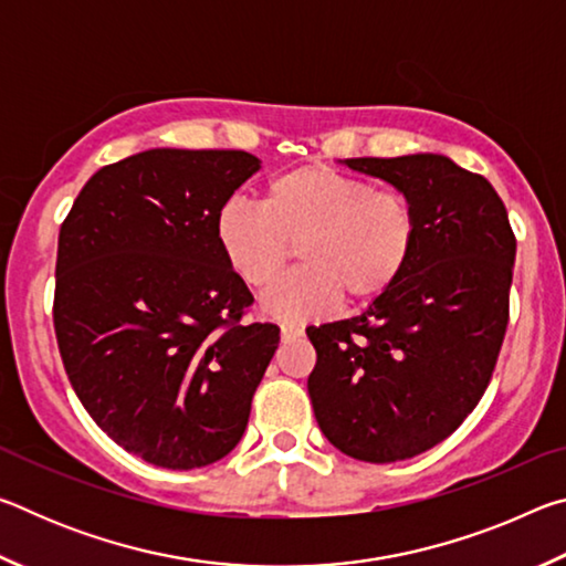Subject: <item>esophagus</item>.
Returning <instances> with one entry per match:
<instances>
[{"label": "esophagus", "mask_w": 566, "mask_h": 566, "mask_svg": "<svg viewBox=\"0 0 566 566\" xmlns=\"http://www.w3.org/2000/svg\"><path fill=\"white\" fill-rule=\"evenodd\" d=\"M280 332H282V342L296 339V337H302V334H304V329L296 327V324H292V322H284L282 327H280Z\"/></svg>", "instance_id": "1"}]
</instances>
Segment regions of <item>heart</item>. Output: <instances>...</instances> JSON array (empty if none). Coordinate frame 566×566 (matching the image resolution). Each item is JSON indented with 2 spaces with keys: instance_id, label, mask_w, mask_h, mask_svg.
I'll use <instances>...</instances> for the list:
<instances>
[{
  "instance_id": "obj_1",
  "label": "heart",
  "mask_w": 566,
  "mask_h": 566,
  "mask_svg": "<svg viewBox=\"0 0 566 566\" xmlns=\"http://www.w3.org/2000/svg\"><path fill=\"white\" fill-rule=\"evenodd\" d=\"M217 244L244 284L264 290L290 262L302 266L262 300L276 319L306 322L349 302L375 300L399 280L417 242V214L399 189L304 165L264 187L262 205L234 197L219 207Z\"/></svg>"
}]
</instances>
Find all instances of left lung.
Segmentation results:
<instances>
[{
  "instance_id": "obj_1",
  "label": "left lung",
  "mask_w": 566,
  "mask_h": 566,
  "mask_svg": "<svg viewBox=\"0 0 566 566\" xmlns=\"http://www.w3.org/2000/svg\"><path fill=\"white\" fill-rule=\"evenodd\" d=\"M342 165L409 197L417 242L399 280L352 319L306 327V389L342 454L387 464L437 447L482 399L510 319L516 242L500 195L444 155Z\"/></svg>"
}]
</instances>
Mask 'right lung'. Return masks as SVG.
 <instances>
[{
  "label": "right lung",
  "instance_id": "add662e5",
  "mask_svg": "<svg viewBox=\"0 0 566 566\" xmlns=\"http://www.w3.org/2000/svg\"><path fill=\"white\" fill-rule=\"evenodd\" d=\"M260 167L247 151H139L102 167L60 229L64 369L104 432L155 467L232 452L280 344L276 324H242L252 292L214 234L219 207Z\"/></svg>",
  "mask_w": 566,
  "mask_h": 566
}]
</instances>
